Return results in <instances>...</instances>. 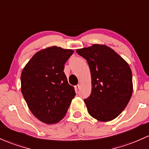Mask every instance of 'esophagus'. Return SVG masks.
Returning <instances> with one entry per match:
<instances>
[{
	"instance_id": "34e87169",
	"label": "esophagus",
	"mask_w": 149,
	"mask_h": 149,
	"mask_svg": "<svg viewBox=\"0 0 149 149\" xmlns=\"http://www.w3.org/2000/svg\"><path fill=\"white\" fill-rule=\"evenodd\" d=\"M75 88H76V90H78V89H80V85L78 84V85H77V86H75Z\"/></svg>"
}]
</instances>
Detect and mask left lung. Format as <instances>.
<instances>
[{"label": "left lung", "instance_id": "obj_1", "mask_svg": "<svg viewBox=\"0 0 149 149\" xmlns=\"http://www.w3.org/2000/svg\"><path fill=\"white\" fill-rule=\"evenodd\" d=\"M76 52L87 60L92 92L84 100L91 117L109 122L125 109L133 93L132 73L124 58L106 45H93Z\"/></svg>", "mask_w": 149, "mask_h": 149}]
</instances>
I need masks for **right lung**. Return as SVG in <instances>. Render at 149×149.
Masks as SVG:
<instances>
[{"instance_id": "obj_1", "label": "right lung", "mask_w": 149, "mask_h": 149, "mask_svg": "<svg viewBox=\"0 0 149 149\" xmlns=\"http://www.w3.org/2000/svg\"><path fill=\"white\" fill-rule=\"evenodd\" d=\"M73 51L56 46L37 52L21 73V92L32 113L48 125L66 115L76 95L63 69Z\"/></svg>"}]
</instances>
